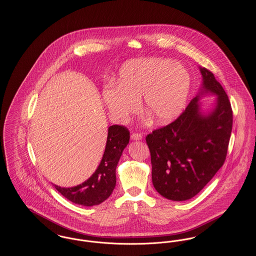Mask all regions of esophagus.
Returning <instances> with one entry per match:
<instances>
[{
	"label": "esophagus",
	"mask_w": 256,
	"mask_h": 256,
	"mask_svg": "<svg viewBox=\"0 0 256 256\" xmlns=\"http://www.w3.org/2000/svg\"><path fill=\"white\" fill-rule=\"evenodd\" d=\"M130 137H132V140H142L143 135L141 134H138V132H134V134H132Z\"/></svg>",
	"instance_id": "1"
}]
</instances>
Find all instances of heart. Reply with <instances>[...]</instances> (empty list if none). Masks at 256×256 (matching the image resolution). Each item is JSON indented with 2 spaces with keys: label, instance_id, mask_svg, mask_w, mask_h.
<instances>
[{
  "label": "heart",
  "instance_id": "b5f03b06",
  "mask_svg": "<svg viewBox=\"0 0 256 256\" xmlns=\"http://www.w3.org/2000/svg\"><path fill=\"white\" fill-rule=\"evenodd\" d=\"M191 86L188 71L178 63L165 58H142L126 63L120 71L119 84L104 90V98L111 113L119 120H126L140 108L156 122L172 121L182 111Z\"/></svg>",
  "mask_w": 256,
  "mask_h": 256
}]
</instances>
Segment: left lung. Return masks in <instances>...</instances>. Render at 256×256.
Listing matches in <instances>:
<instances>
[{
  "label": "left lung",
  "instance_id": "1",
  "mask_svg": "<svg viewBox=\"0 0 256 256\" xmlns=\"http://www.w3.org/2000/svg\"><path fill=\"white\" fill-rule=\"evenodd\" d=\"M200 73L204 92L218 96L214 110L202 115L198 95L174 121L146 137L152 184L160 195L172 200L182 202L196 195L226 158L233 122L232 104L213 73L206 68H200Z\"/></svg>",
  "mask_w": 256,
  "mask_h": 256
}]
</instances>
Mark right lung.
Listing matches in <instances>:
<instances>
[{
    "label": "right lung",
    "instance_id": "add662e5",
    "mask_svg": "<svg viewBox=\"0 0 256 256\" xmlns=\"http://www.w3.org/2000/svg\"><path fill=\"white\" fill-rule=\"evenodd\" d=\"M130 130L120 124H113L108 128L106 150L97 170L86 182L71 188L56 189L74 204L93 206L104 202L116 185V167L124 148L130 141Z\"/></svg>",
    "mask_w": 256,
    "mask_h": 256
}]
</instances>
